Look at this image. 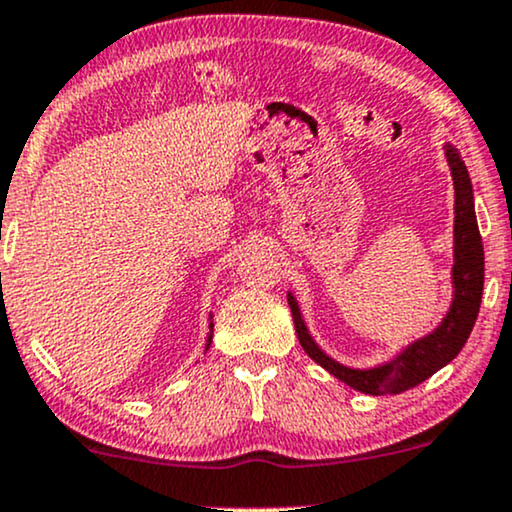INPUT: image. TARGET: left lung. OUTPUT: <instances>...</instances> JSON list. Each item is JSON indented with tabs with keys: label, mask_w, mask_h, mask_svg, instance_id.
I'll list each match as a JSON object with an SVG mask.
<instances>
[{
	"label": "left lung",
	"mask_w": 512,
	"mask_h": 512,
	"mask_svg": "<svg viewBox=\"0 0 512 512\" xmlns=\"http://www.w3.org/2000/svg\"><path fill=\"white\" fill-rule=\"evenodd\" d=\"M446 158L455 182V299L446 321L434 333L414 342L412 347H407L398 359H393L386 366L366 371L347 369V366L333 362V359L318 350L316 342L306 333L297 302H294L292 294L287 297L294 318V330H297V338L302 342L304 352L316 364H321L323 369L330 371L335 378H340L350 388L359 390V393L398 395L419 386L426 378L434 376L438 369H443L450 359L458 357V352L465 347L467 338H470L474 321H477L484 290L482 234H479L477 215H474L472 182L465 162H462L460 153L453 146H446Z\"/></svg>",
	"instance_id": "obj_1"
}]
</instances>
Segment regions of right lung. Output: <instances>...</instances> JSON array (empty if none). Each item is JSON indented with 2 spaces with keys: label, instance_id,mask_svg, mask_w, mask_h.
I'll list each match as a JSON object with an SVG mask.
<instances>
[{
  "label": "right lung",
  "instance_id": "right-lung-1",
  "mask_svg": "<svg viewBox=\"0 0 512 512\" xmlns=\"http://www.w3.org/2000/svg\"><path fill=\"white\" fill-rule=\"evenodd\" d=\"M210 328H213V323H210ZM208 347H210V338H208Z\"/></svg>",
  "mask_w": 512,
  "mask_h": 512
}]
</instances>
